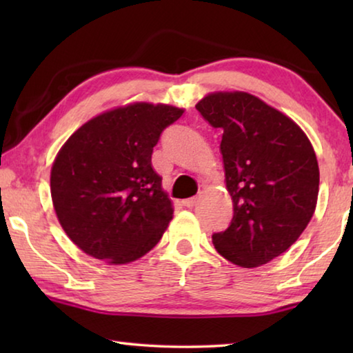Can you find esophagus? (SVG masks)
Here are the masks:
<instances>
[{
  "label": "esophagus",
  "mask_w": 353,
  "mask_h": 353,
  "mask_svg": "<svg viewBox=\"0 0 353 353\" xmlns=\"http://www.w3.org/2000/svg\"><path fill=\"white\" fill-rule=\"evenodd\" d=\"M198 198H190V199H183L182 201V204L185 205V207H188V208H191V207H194L196 204H198Z\"/></svg>",
  "instance_id": "34e87169"
}]
</instances>
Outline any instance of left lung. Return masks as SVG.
Here are the masks:
<instances>
[{
  "mask_svg": "<svg viewBox=\"0 0 353 353\" xmlns=\"http://www.w3.org/2000/svg\"><path fill=\"white\" fill-rule=\"evenodd\" d=\"M212 128L223 130L225 187L234 218L212 235L214 249L241 268L283 254L312 219L319 166L303 130L274 107L244 92L207 94L196 104Z\"/></svg>",
  "mask_w": 353,
  "mask_h": 353,
  "instance_id": "8db88e82",
  "label": "left lung"
}]
</instances>
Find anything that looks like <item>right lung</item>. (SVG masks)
<instances>
[{
	"instance_id": "obj_1",
	"label": "right lung",
	"mask_w": 353,
	"mask_h": 353,
	"mask_svg": "<svg viewBox=\"0 0 353 353\" xmlns=\"http://www.w3.org/2000/svg\"><path fill=\"white\" fill-rule=\"evenodd\" d=\"M183 109L135 103L101 113L70 137L51 168L59 223L77 248L124 265L160 241L172 205L151 157Z\"/></svg>"
}]
</instances>
